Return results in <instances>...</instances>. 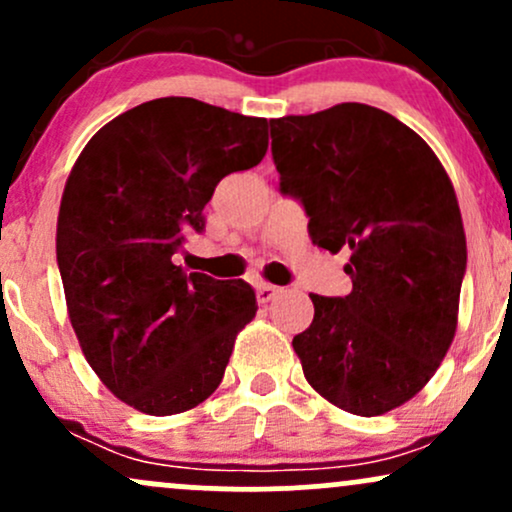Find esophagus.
I'll list each match as a JSON object with an SVG mask.
<instances>
[{
  "label": "esophagus",
  "instance_id": "obj_1",
  "mask_svg": "<svg viewBox=\"0 0 512 512\" xmlns=\"http://www.w3.org/2000/svg\"><path fill=\"white\" fill-rule=\"evenodd\" d=\"M279 291H281L279 286H274V284H260V286H257V301H260V303L274 301L276 293H279Z\"/></svg>",
  "mask_w": 512,
  "mask_h": 512
}]
</instances>
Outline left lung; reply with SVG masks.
<instances>
[{
  "label": "left lung",
  "instance_id": "8db88e82",
  "mask_svg": "<svg viewBox=\"0 0 512 512\" xmlns=\"http://www.w3.org/2000/svg\"><path fill=\"white\" fill-rule=\"evenodd\" d=\"M272 125L281 192L301 199L317 248L349 250V296L313 293L293 337L303 375L334 407L380 416L419 395L457 330L467 267L460 204L414 129L363 103Z\"/></svg>",
  "mask_w": 512,
  "mask_h": 512
}]
</instances>
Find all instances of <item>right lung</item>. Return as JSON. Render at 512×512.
Returning <instances> with one entry per match:
<instances>
[{
  "instance_id": "1",
  "label": "right lung",
  "mask_w": 512,
  "mask_h": 512,
  "mask_svg": "<svg viewBox=\"0 0 512 512\" xmlns=\"http://www.w3.org/2000/svg\"><path fill=\"white\" fill-rule=\"evenodd\" d=\"M267 117L195 98H156L98 129L76 158L57 216V264L88 366L151 416L202 404L255 317L250 284L187 274L173 257L214 187L262 161Z\"/></svg>"
}]
</instances>
